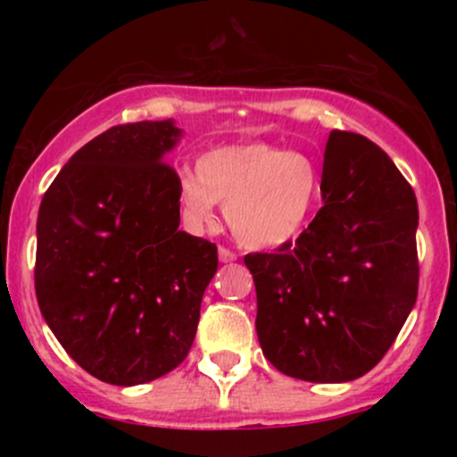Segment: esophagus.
I'll use <instances>...</instances> for the list:
<instances>
[{
    "mask_svg": "<svg viewBox=\"0 0 457 457\" xmlns=\"http://www.w3.org/2000/svg\"><path fill=\"white\" fill-rule=\"evenodd\" d=\"M234 260H236L234 251L225 249V246H219V262H223V264H228V262H234Z\"/></svg>",
    "mask_w": 457,
    "mask_h": 457,
    "instance_id": "obj_1",
    "label": "esophagus"
}]
</instances>
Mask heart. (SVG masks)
<instances>
[{
    "instance_id": "obj_1",
    "label": "heart",
    "mask_w": 457,
    "mask_h": 457,
    "mask_svg": "<svg viewBox=\"0 0 457 457\" xmlns=\"http://www.w3.org/2000/svg\"><path fill=\"white\" fill-rule=\"evenodd\" d=\"M197 174L178 180V206L187 223L212 225L217 206L246 249H275L307 228L320 195V171L303 152L253 141L204 152Z\"/></svg>"
}]
</instances>
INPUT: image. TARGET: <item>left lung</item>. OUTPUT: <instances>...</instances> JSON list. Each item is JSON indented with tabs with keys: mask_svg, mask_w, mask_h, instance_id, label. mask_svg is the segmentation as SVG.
I'll return each mask as SVG.
<instances>
[{
	"mask_svg": "<svg viewBox=\"0 0 457 457\" xmlns=\"http://www.w3.org/2000/svg\"><path fill=\"white\" fill-rule=\"evenodd\" d=\"M324 206L275 253L245 258L258 295L262 353L281 374L348 382L395 342L417 301L419 208L386 152L330 130Z\"/></svg>",
	"mask_w": 457,
	"mask_h": 457,
	"instance_id": "8db88e82",
	"label": "left lung"
}]
</instances>
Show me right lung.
Returning a JSON list of instances; mask_svg holds the SVG:
<instances>
[{
    "instance_id": "obj_1",
    "label": "right lung",
    "mask_w": 457,
    "mask_h": 457,
    "mask_svg": "<svg viewBox=\"0 0 457 457\" xmlns=\"http://www.w3.org/2000/svg\"><path fill=\"white\" fill-rule=\"evenodd\" d=\"M174 120L104 130L46 188L36 298L57 342L94 378L156 380L187 359L217 246L180 232Z\"/></svg>"
}]
</instances>
